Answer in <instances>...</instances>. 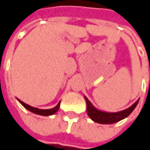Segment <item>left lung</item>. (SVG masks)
I'll return each instance as SVG.
<instances>
[{
    "mask_svg": "<svg viewBox=\"0 0 150 150\" xmlns=\"http://www.w3.org/2000/svg\"><path fill=\"white\" fill-rule=\"evenodd\" d=\"M84 99L87 103V112L88 117L94 122L102 124V125H111L117 122H119L120 120L127 117L128 116L133 112V110L136 108L137 105L138 104L139 100H137L129 108L117 112H104L101 110L97 109L95 106L93 105V104L88 100V99L84 95Z\"/></svg>",
    "mask_w": 150,
    "mask_h": 150,
    "instance_id": "1",
    "label": "left lung"
}]
</instances>
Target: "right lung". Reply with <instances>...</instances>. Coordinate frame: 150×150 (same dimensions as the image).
Segmentation results:
<instances>
[{"label":"right lung","mask_w":150,"mask_h":150,"mask_svg":"<svg viewBox=\"0 0 150 150\" xmlns=\"http://www.w3.org/2000/svg\"><path fill=\"white\" fill-rule=\"evenodd\" d=\"M17 100H19V102L21 103V105H22L25 109H27L28 111L33 112L35 114H38V115L41 116H50L53 115L54 113H56V112L58 111L59 107H60V102H61V101H60V102L58 103L55 107H53V108H51V109H38V108H36V107H33V106H31V105H29L24 103L23 101H21V100H19V99H17Z\"/></svg>","instance_id":"obj_1"}]
</instances>
